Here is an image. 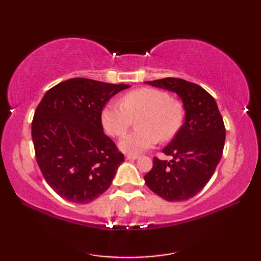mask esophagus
<instances>
[{
	"label": "esophagus",
	"instance_id": "1",
	"mask_svg": "<svg viewBox=\"0 0 261 261\" xmlns=\"http://www.w3.org/2000/svg\"><path fill=\"white\" fill-rule=\"evenodd\" d=\"M138 158H139V156H137V154H126L125 156L126 160H136Z\"/></svg>",
	"mask_w": 261,
	"mask_h": 261
}]
</instances>
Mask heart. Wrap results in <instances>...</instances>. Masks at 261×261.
Wrapping results in <instances>:
<instances>
[{"label": "heart", "mask_w": 261, "mask_h": 261, "mask_svg": "<svg viewBox=\"0 0 261 261\" xmlns=\"http://www.w3.org/2000/svg\"><path fill=\"white\" fill-rule=\"evenodd\" d=\"M137 118L139 130L120 141V148L127 153L145 151L156 145L158 139L170 140L184 120V105L171 98L167 92L143 87L126 93L121 104H107L101 113L104 130L113 137L123 136Z\"/></svg>", "instance_id": "obj_1"}]
</instances>
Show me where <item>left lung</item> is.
<instances>
[{
  "label": "left lung",
  "mask_w": 261,
  "mask_h": 261,
  "mask_svg": "<svg viewBox=\"0 0 261 261\" xmlns=\"http://www.w3.org/2000/svg\"><path fill=\"white\" fill-rule=\"evenodd\" d=\"M146 83L178 94L184 103L185 122L163 149L173 159L168 162L153 157L145 181L166 201H186L203 190L222 158L225 141L222 115L213 96L194 83L173 77Z\"/></svg>",
  "instance_id": "8db88e82"
}]
</instances>
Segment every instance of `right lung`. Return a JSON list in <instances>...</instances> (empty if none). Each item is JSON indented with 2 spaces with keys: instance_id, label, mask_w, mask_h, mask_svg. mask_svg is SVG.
<instances>
[{
  "instance_id": "add662e5",
  "label": "right lung",
  "mask_w": 261,
  "mask_h": 261,
  "mask_svg": "<svg viewBox=\"0 0 261 261\" xmlns=\"http://www.w3.org/2000/svg\"><path fill=\"white\" fill-rule=\"evenodd\" d=\"M127 87L76 77L51 87L39 103L32 120L36 159L60 197L86 204L112 184L124 156L103 132L101 113Z\"/></svg>"
}]
</instances>
